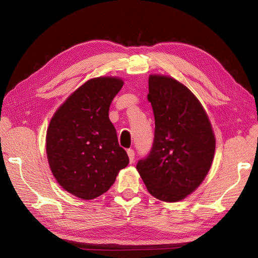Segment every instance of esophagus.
<instances>
[{
	"mask_svg": "<svg viewBox=\"0 0 258 258\" xmlns=\"http://www.w3.org/2000/svg\"><path fill=\"white\" fill-rule=\"evenodd\" d=\"M127 154H128V157H129L130 163L135 162V151H134V150H128V151H127Z\"/></svg>",
	"mask_w": 258,
	"mask_h": 258,
	"instance_id": "obj_1",
	"label": "esophagus"
}]
</instances>
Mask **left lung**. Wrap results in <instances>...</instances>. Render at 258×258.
<instances>
[{
  "mask_svg": "<svg viewBox=\"0 0 258 258\" xmlns=\"http://www.w3.org/2000/svg\"><path fill=\"white\" fill-rule=\"evenodd\" d=\"M147 100L155 116V138L150 155L139 160L137 170L155 198L183 200L198 188L212 166V126L196 96L172 77L150 75Z\"/></svg>",
  "mask_w": 258,
  "mask_h": 258,
  "instance_id": "obj_1",
  "label": "left lung"
}]
</instances>
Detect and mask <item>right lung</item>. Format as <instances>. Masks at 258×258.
Wrapping results in <instances>:
<instances>
[{
  "mask_svg": "<svg viewBox=\"0 0 258 258\" xmlns=\"http://www.w3.org/2000/svg\"><path fill=\"white\" fill-rule=\"evenodd\" d=\"M123 81L91 79L77 88L51 117L46 153L51 172L62 188L90 200L110 189L129 163L118 144L108 110Z\"/></svg>",
  "mask_w": 258,
  "mask_h": 258,
  "instance_id": "1",
  "label": "right lung"
}]
</instances>
